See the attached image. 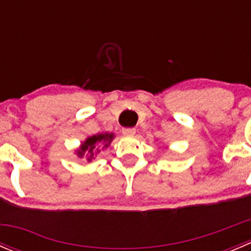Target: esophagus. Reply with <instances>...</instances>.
<instances>
[{"instance_id": "34e87169", "label": "esophagus", "mask_w": 251, "mask_h": 251, "mask_svg": "<svg viewBox=\"0 0 251 251\" xmlns=\"http://www.w3.org/2000/svg\"><path fill=\"white\" fill-rule=\"evenodd\" d=\"M123 133L125 136H133L136 133V128H133V127H125V128H123Z\"/></svg>"}]
</instances>
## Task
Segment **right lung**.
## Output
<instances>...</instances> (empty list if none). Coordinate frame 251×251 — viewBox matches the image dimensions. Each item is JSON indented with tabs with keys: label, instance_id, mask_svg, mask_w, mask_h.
<instances>
[{
	"label": "right lung",
	"instance_id": "add662e5",
	"mask_svg": "<svg viewBox=\"0 0 251 251\" xmlns=\"http://www.w3.org/2000/svg\"><path fill=\"white\" fill-rule=\"evenodd\" d=\"M113 133H100V135H93L91 137H87L76 151L77 156L78 158H85L90 163L100 151V148H97L98 144H104V147H108L110 142L113 141Z\"/></svg>",
	"mask_w": 251,
	"mask_h": 251
}]
</instances>
